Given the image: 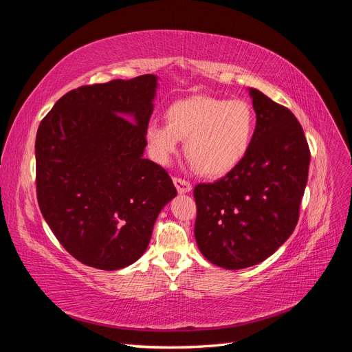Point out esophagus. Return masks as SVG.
<instances>
[{
	"mask_svg": "<svg viewBox=\"0 0 352 352\" xmlns=\"http://www.w3.org/2000/svg\"><path fill=\"white\" fill-rule=\"evenodd\" d=\"M173 184H175L179 194H188V192H190V190H192V185H190L188 180H185V179L175 177L173 179Z\"/></svg>",
	"mask_w": 352,
	"mask_h": 352,
	"instance_id": "1",
	"label": "esophagus"
}]
</instances>
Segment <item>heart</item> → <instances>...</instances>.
<instances>
[{
    "label": "heart",
    "instance_id": "obj_1",
    "mask_svg": "<svg viewBox=\"0 0 352 352\" xmlns=\"http://www.w3.org/2000/svg\"><path fill=\"white\" fill-rule=\"evenodd\" d=\"M166 120L150 122L145 129L148 151L155 163L167 166L186 140L185 153L198 172L208 177L230 173L250 151L255 114L242 100L192 95L170 104Z\"/></svg>",
    "mask_w": 352,
    "mask_h": 352
}]
</instances>
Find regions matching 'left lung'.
<instances>
[{
  "label": "left lung",
  "instance_id": "left-lung-1",
  "mask_svg": "<svg viewBox=\"0 0 352 352\" xmlns=\"http://www.w3.org/2000/svg\"><path fill=\"white\" fill-rule=\"evenodd\" d=\"M248 92L257 116L250 151L225 177L194 189L198 248L228 270L264 261L292 235L310 166L296 117L258 89Z\"/></svg>",
  "mask_w": 352,
  "mask_h": 352
}]
</instances>
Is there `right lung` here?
<instances>
[{"instance_id": "add662e5", "label": "right lung", "mask_w": 352, "mask_h": 352, "mask_svg": "<svg viewBox=\"0 0 352 352\" xmlns=\"http://www.w3.org/2000/svg\"><path fill=\"white\" fill-rule=\"evenodd\" d=\"M158 76L116 79L67 92L36 133V195L66 251L100 270L142 257L154 223L177 192L144 158Z\"/></svg>"}]
</instances>
